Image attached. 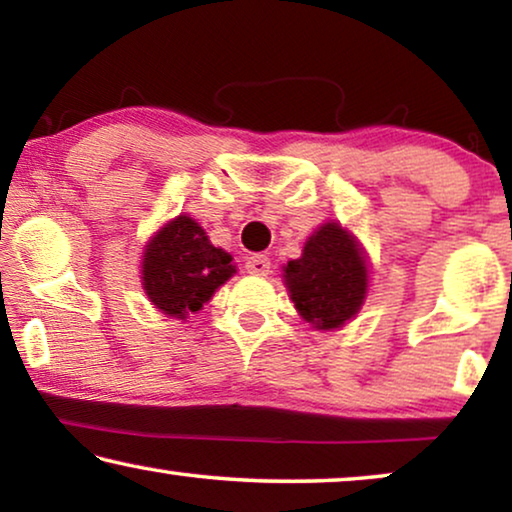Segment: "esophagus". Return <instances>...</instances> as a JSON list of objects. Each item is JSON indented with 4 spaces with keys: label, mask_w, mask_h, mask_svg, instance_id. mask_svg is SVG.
<instances>
[{
    "label": "esophagus",
    "mask_w": 512,
    "mask_h": 512,
    "mask_svg": "<svg viewBox=\"0 0 512 512\" xmlns=\"http://www.w3.org/2000/svg\"><path fill=\"white\" fill-rule=\"evenodd\" d=\"M244 268H247V272H251V275H270V258L263 256V254H254L247 258V263H244Z\"/></svg>",
    "instance_id": "obj_1"
}]
</instances>
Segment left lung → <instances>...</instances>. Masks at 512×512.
Masks as SVG:
<instances>
[{"mask_svg":"<svg viewBox=\"0 0 512 512\" xmlns=\"http://www.w3.org/2000/svg\"><path fill=\"white\" fill-rule=\"evenodd\" d=\"M293 305L317 331L345 326L368 291V263L361 244L340 223L328 221L305 242L303 256L284 268Z\"/></svg>","mask_w":512,"mask_h":512,"instance_id":"1","label":"left lung"}]
</instances>
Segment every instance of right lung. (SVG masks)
<instances>
[{
    "label": "right lung",
    "mask_w": 512,
    "mask_h": 512,
    "mask_svg": "<svg viewBox=\"0 0 512 512\" xmlns=\"http://www.w3.org/2000/svg\"><path fill=\"white\" fill-rule=\"evenodd\" d=\"M233 275V256L214 247L188 214L167 221L142 256L144 293L167 317L186 319L188 312L202 310Z\"/></svg>",
    "instance_id": "right-lung-1"
}]
</instances>
